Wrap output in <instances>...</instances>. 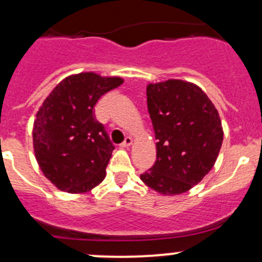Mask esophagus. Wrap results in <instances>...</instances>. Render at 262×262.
Returning a JSON list of instances; mask_svg holds the SVG:
<instances>
[{"label":"esophagus","instance_id":"esophagus-1","mask_svg":"<svg viewBox=\"0 0 262 262\" xmlns=\"http://www.w3.org/2000/svg\"><path fill=\"white\" fill-rule=\"evenodd\" d=\"M132 142H133V141H132V137H126V138L124 139L123 143H121V147H123V148H129V147L132 146Z\"/></svg>","mask_w":262,"mask_h":262}]
</instances>
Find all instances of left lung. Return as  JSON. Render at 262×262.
Returning a JSON list of instances; mask_svg holds the SVG:
<instances>
[{
  "label": "left lung",
  "mask_w": 262,
  "mask_h": 262,
  "mask_svg": "<svg viewBox=\"0 0 262 262\" xmlns=\"http://www.w3.org/2000/svg\"><path fill=\"white\" fill-rule=\"evenodd\" d=\"M147 104L157 160L141 180L163 196L184 194L218 158L223 143L218 110L199 86L172 78L148 83Z\"/></svg>",
  "instance_id": "8db88e82"
}]
</instances>
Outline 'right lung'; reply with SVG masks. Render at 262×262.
I'll list each match as a JSON object with an SVG mask.
<instances>
[{
	"label": "right lung",
	"instance_id": "add662e5",
	"mask_svg": "<svg viewBox=\"0 0 262 262\" xmlns=\"http://www.w3.org/2000/svg\"><path fill=\"white\" fill-rule=\"evenodd\" d=\"M118 76L81 72L62 80L44 100L33 125L41 172L60 191L83 194L101 184L114 146L94 107L123 83Z\"/></svg>",
	"mask_w": 262,
	"mask_h": 262
}]
</instances>
